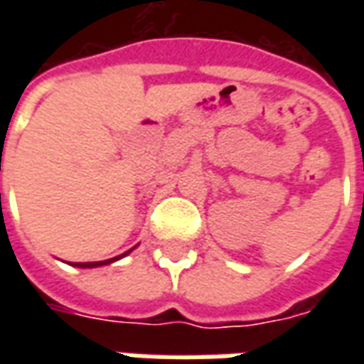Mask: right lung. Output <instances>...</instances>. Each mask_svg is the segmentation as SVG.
<instances>
[{
    "instance_id": "1",
    "label": "right lung",
    "mask_w": 364,
    "mask_h": 364,
    "mask_svg": "<svg viewBox=\"0 0 364 364\" xmlns=\"http://www.w3.org/2000/svg\"><path fill=\"white\" fill-rule=\"evenodd\" d=\"M136 247V245H134ZM132 247V250H134ZM132 250H128V252H124L122 255H117V257H111V259H105V261H87V263H70V265H74V267H80V269H95V267H103V265H111V263H114V261L122 259V257H127L128 253L132 252Z\"/></svg>"
}]
</instances>
